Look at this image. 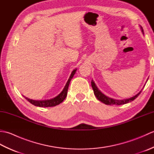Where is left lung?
<instances>
[{"label":"left lung","mask_w":154,"mask_h":154,"mask_svg":"<svg viewBox=\"0 0 154 154\" xmlns=\"http://www.w3.org/2000/svg\"><path fill=\"white\" fill-rule=\"evenodd\" d=\"M142 29V32L143 33V30L142 27L140 26ZM91 86H92V88L94 91V95L96 96L98 100H99L101 102L104 103L105 104H107V105H121V104H124L126 103H128L131 101H133L135 99H136L137 97H138L139 94L141 93L142 91H140V92L136 94V95L134 96L133 97L130 98V99H123V100H116V99H111V98L108 97L104 95V94H103L99 90V89L97 87L95 83H94V81L92 80L91 81Z\"/></svg>","instance_id":"obj_1"}]
</instances>
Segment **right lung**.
Instances as JSON below:
<instances>
[{"label":"right lung","instance_id":"add662e5","mask_svg":"<svg viewBox=\"0 0 154 154\" xmlns=\"http://www.w3.org/2000/svg\"><path fill=\"white\" fill-rule=\"evenodd\" d=\"M76 69H74L70 75L69 78L67 81V82L65 85L63 90L61 91V93L58 94L57 97H55L54 99H51L50 100H32L30 99H28V98L25 97V99H26L28 101H29L31 104H34V105L36 106H40V107H51V106H55L57 105V104H60L61 103L63 102L64 99L66 98L67 94V91H68V87L69 85L70 81L72 78L73 77L74 75L76 72Z\"/></svg>","mask_w":154,"mask_h":154}]
</instances>
